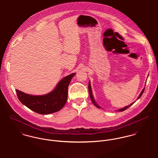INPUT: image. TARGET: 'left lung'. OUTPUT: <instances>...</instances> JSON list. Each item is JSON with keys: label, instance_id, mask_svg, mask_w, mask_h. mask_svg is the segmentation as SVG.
I'll return each mask as SVG.
<instances>
[{"label": "left lung", "instance_id": "left-lung-1", "mask_svg": "<svg viewBox=\"0 0 158 158\" xmlns=\"http://www.w3.org/2000/svg\"><path fill=\"white\" fill-rule=\"evenodd\" d=\"M88 89H89V95H90V99H91V101H92V102L93 103V104L97 107V108H100V107L96 103V102H95V100H94V97H93V95H92V89H91V86H90V81L89 82V85H88ZM144 90H145V88H143V89L142 90V92H141V93L140 94V95H139V96L138 97V98H137V99H139L141 96H142V94L143 93V92H144ZM135 103V102H134ZM134 103H131V105H128V106H125V108H121V109H120V110H118V111H125V110H127V108H128L129 107H130Z\"/></svg>", "mask_w": 158, "mask_h": 158}]
</instances>
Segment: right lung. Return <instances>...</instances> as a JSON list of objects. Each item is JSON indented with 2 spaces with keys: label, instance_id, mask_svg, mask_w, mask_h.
Returning a JSON list of instances; mask_svg holds the SVG:
<instances>
[{
  "label": "right lung",
  "instance_id": "1",
  "mask_svg": "<svg viewBox=\"0 0 158 158\" xmlns=\"http://www.w3.org/2000/svg\"><path fill=\"white\" fill-rule=\"evenodd\" d=\"M73 73L63 78L51 92L43 95H31L16 90L19 101L31 110L40 114H49L61 110L68 100L69 85Z\"/></svg>",
  "mask_w": 158,
  "mask_h": 158
}]
</instances>
